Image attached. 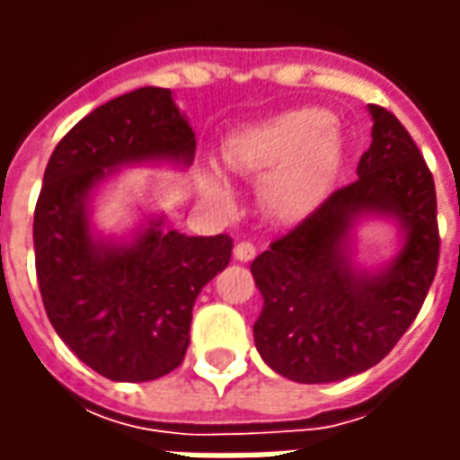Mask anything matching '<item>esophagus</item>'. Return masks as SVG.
Listing matches in <instances>:
<instances>
[{
    "label": "esophagus",
    "mask_w": 460,
    "mask_h": 460,
    "mask_svg": "<svg viewBox=\"0 0 460 460\" xmlns=\"http://www.w3.org/2000/svg\"><path fill=\"white\" fill-rule=\"evenodd\" d=\"M234 256H236V261H253L256 259V246L251 241H239L234 246Z\"/></svg>",
    "instance_id": "34e87169"
}]
</instances>
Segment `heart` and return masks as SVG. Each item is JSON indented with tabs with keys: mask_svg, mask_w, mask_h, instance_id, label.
<instances>
[{
	"mask_svg": "<svg viewBox=\"0 0 460 460\" xmlns=\"http://www.w3.org/2000/svg\"><path fill=\"white\" fill-rule=\"evenodd\" d=\"M330 128L325 111H290L236 132L224 147V160L241 174H267L261 201L270 217L300 219L318 204L335 167L338 145ZM204 190L214 199L229 197L217 174L204 180Z\"/></svg>",
	"mask_w": 460,
	"mask_h": 460,
	"instance_id": "heart-1",
	"label": "heart"
}]
</instances>
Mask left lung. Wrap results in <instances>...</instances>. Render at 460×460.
<instances>
[{"label": "left lung", "mask_w": 460, "mask_h": 460, "mask_svg": "<svg viewBox=\"0 0 460 460\" xmlns=\"http://www.w3.org/2000/svg\"><path fill=\"white\" fill-rule=\"evenodd\" d=\"M372 145L357 180L332 191L251 263L263 296L253 325L263 362L303 385L338 382L385 359L414 323L438 266L436 187L394 113L369 105ZM394 216L405 246L382 274L357 271L344 253L357 216Z\"/></svg>", "instance_id": "left-lung-1"}]
</instances>
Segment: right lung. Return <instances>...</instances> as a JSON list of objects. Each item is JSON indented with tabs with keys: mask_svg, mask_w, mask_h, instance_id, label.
Wrapping results in <instances>:
<instances>
[{
	"mask_svg": "<svg viewBox=\"0 0 460 460\" xmlns=\"http://www.w3.org/2000/svg\"><path fill=\"white\" fill-rule=\"evenodd\" d=\"M194 150L172 91L147 85L75 122L46 164L34 211L46 315L81 362L113 382H150L181 365L194 300L229 266L234 241L162 231L155 219L132 243H105L91 234L88 197L120 164H191Z\"/></svg>",
	"mask_w": 460,
	"mask_h": 460,
	"instance_id": "obj_1",
	"label": "right lung"
}]
</instances>
